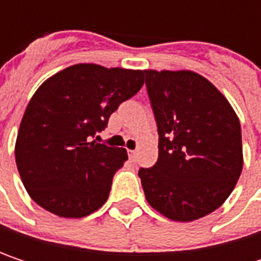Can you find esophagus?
Listing matches in <instances>:
<instances>
[{"mask_svg": "<svg viewBox=\"0 0 261 261\" xmlns=\"http://www.w3.org/2000/svg\"><path fill=\"white\" fill-rule=\"evenodd\" d=\"M128 157H130L131 160H134L137 157V151L136 149H128Z\"/></svg>", "mask_w": 261, "mask_h": 261, "instance_id": "34e87169", "label": "esophagus"}]
</instances>
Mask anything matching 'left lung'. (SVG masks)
<instances>
[{
	"instance_id": "obj_1",
	"label": "left lung",
	"mask_w": 261,
	"mask_h": 261,
	"mask_svg": "<svg viewBox=\"0 0 261 261\" xmlns=\"http://www.w3.org/2000/svg\"><path fill=\"white\" fill-rule=\"evenodd\" d=\"M159 131V159L140 168L148 204L190 222L219 208L243 168L239 118L228 99L192 71H143Z\"/></svg>"
}]
</instances>
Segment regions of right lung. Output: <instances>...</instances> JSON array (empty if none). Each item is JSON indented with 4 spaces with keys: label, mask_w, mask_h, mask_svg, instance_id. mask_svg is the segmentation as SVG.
<instances>
[{
    "label": "right lung",
    "mask_w": 261,
    "mask_h": 261,
    "mask_svg": "<svg viewBox=\"0 0 261 261\" xmlns=\"http://www.w3.org/2000/svg\"><path fill=\"white\" fill-rule=\"evenodd\" d=\"M143 71L69 66L42 83L22 116L15 159L31 199L60 218H84L109 198L124 148L92 140L121 102L143 86Z\"/></svg>",
    "instance_id": "right-lung-1"
}]
</instances>
